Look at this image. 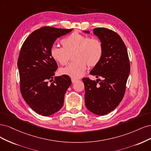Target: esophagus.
Here are the masks:
<instances>
[{
    "label": "esophagus",
    "mask_w": 151,
    "mask_h": 151,
    "mask_svg": "<svg viewBox=\"0 0 151 151\" xmlns=\"http://www.w3.org/2000/svg\"><path fill=\"white\" fill-rule=\"evenodd\" d=\"M77 81H78V80L76 79V78H71V81H72L73 83H74L76 82Z\"/></svg>",
    "instance_id": "34e87169"
}]
</instances>
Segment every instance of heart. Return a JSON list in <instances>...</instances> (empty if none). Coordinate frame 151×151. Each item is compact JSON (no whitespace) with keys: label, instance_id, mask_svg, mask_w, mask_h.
<instances>
[{"label":"heart","instance_id":"heart-1","mask_svg":"<svg viewBox=\"0 0 151 151\" xmlns=\"http://www.w3.org/2000/svg\"><path fill=\"white\" fill-rule=\"evenodd\" d=\"M62 47L52 46L50 49V55L56 62L65 65L73 53L74 61L66 67L61 68L60 75L69 76L73 78L81 77L89 67L95 66L100 61L104 53L101 41L97 37H89L80 32H73L63 39Z\"/></svg>","mask_w":151,"mask_h":151}]
</instances>
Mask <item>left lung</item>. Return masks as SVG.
I'll return each instance as SVG.
<instances>
[{
	"instance_id": "8db88e82",
	"label": "left lung",
	"mask_w": 151,
	"mask_h": 151,
	"mask_svg": "<svg viewBox=\"0 0 151 151\" xmlns=\"http://www.w3.org/2000/svg\"><path fill=\"white\" fill-rule=\"evenodd\" d=\"M93 31L102 42L104 53L90 73L99 78L82 79L85 105L93 114L104 115L113 111L123 99L130 66L127 47L117 33L104 27L95 28Z\"/></svg>"
}]
</instances>
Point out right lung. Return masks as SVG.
Instances as JSON below:
<instances>
[{"mask_svg":"<svg viewBox=\"0 0 151 151\" xmlns=\"http://www.w3.org/2000/svg\"><path fill=\"white\" fill-rule=\"evenodd\" d=\"M72 30L50 26L38 29L26 38L19 52L21 95L29 106L42 116L54 114L62 108L65 94L71 84L69 76L53 77L58 65L50 49L57 38Z\"/></svg>","mask_w":151,"mask_h":151,"instance_id":"obj_1","label":"right lung"}]
</instances>
